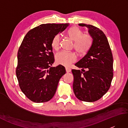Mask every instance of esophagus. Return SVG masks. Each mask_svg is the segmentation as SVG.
<instances>
[{
  "mask_svg": "<svg viewBox=\"0 0 128 128\" xmlns=\"http://www.w3.org/2000/svg\"><path fill=\"white\" fill-rule=\"evenodd\" d=\"M66 72H71V69H70V68H66Z\"/></svg>",
  "mask_w": 128,
  "mask_h": 128,
  "instance_id": "1",
  "label": "esophagus"
}]
</instances>
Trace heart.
Segmentation results:
<instances>
[{"label":"heart","mask_w":128,"mask_h":128,"mask_svg":"<svg viewBox=\"0 0 128 128\" xmlns=\"http://www.w3.org/2000/svg\"><path fill=\"white\" fill-rule=\"evenodd\" d=\"M68 34L74 41L75 50L79 54H85L90 48L92 37L89 34H83V32L77 26H73L68 31ZM60 38L56 34L52 40L51 46L54 50H58L60 47ZM76 56L73 52L66 51L59 52L56 54V60L57 64L65 66H69L76 60Z\"/></svg>","instance_id":"b5f03b06"}]
</instances>
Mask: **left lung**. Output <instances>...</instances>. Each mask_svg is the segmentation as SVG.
I'll use <instances>...</instances> for the list:
<instances>
[{
	"instance_id": "1",
	"label": "left lung",
	"mask_w": 128,
	"mask_h": 128,
	"mask_svg": "<svg viewBox=\"0 0 128 128\" xmlns=\"http://www.w3.org/2000/svg\"><path fill=\"white\" fill-rule=\"evenodd\" d=\"M78 25L88 28L93 41L87 54L75 64L82 68V71L72 70L73 90L79 100L92 102L100 100L110 88L113 77V56L107 37L102 30L91 25Z\"/></svg>"
}]
</instances>
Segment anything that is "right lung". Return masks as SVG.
<instances>
[{"instance_id":"obj_1","label":"right lung","mask_w":128,"mask_h":128,"mask_svg":"<svg viewBox=\"0 0 128 128\" xmlns=\"http://www.w3.org/2000/svg\"><path fill=\"white\" fill-rule=\"evenodd\" d=\"M69 24H42L30 30L18 53L16 74L24 94L36 103L48 102L53 97L65 67H51L54 62L52 40Z\"/></svg>"}]
</instances>
